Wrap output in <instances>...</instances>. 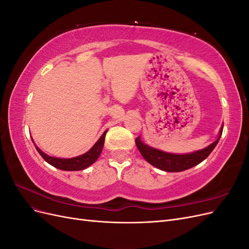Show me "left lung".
Wrapping results in <instances>:
<instances>
[{
    "label": "left lung",
    "instance_id": "left-lung-1",
    "mask_svg": "<svg viewBox=\"0 0 249 249\" xmlns=\"http://www.w3.org/2000/svg\"><path fill=\"white\" fill-rule=\"evenodd\" d=\"M222 130H223V125L221 126L219 137H218L217 140L213 142L212 144L201 150H197V152L192 153V154H187V155L168 154V153L162 152V150H158L156 148L149 147L145 144H143L140 140V137H137L135 139V142H136V145L142 157L144 158L149 164H152L153 166L164 171L178 172V171L189 169L205 160L206 158L212 153V150L217 145V143L219 141L222 135Z\"/></svg>",
    "mask_w": 249,
    "mask_h": 249
}]
</instances>
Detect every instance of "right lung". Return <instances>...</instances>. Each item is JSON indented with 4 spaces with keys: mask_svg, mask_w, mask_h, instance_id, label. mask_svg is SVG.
<instances>
[{
    "mask_svg": "<svg viewBox=\"0 0 249 249\" xmlns=\"http://www.w3.org/2000/svg\"><path fill=\"white\" fill-rule=\"evenodd\" d=\"M106 133L107 131L104 132L101 138L96 141L95 144L90 148L86 154L76 158H71V159H59V158L50 157L47 154L41 152V150L36 145L35 147L37 149V152H38L39 155L43 158L44 161L51 164L52 166L61 170H67V171L82 170V169L87 168L91 164H93L97 160V158L100 157L104 146V143H105V136H106Z\"/></svg>",
    "mask_w": 249,
    "mask_h": 249,
    "instance_id": "1",
    "label": "right lung"
}]
</instances>
